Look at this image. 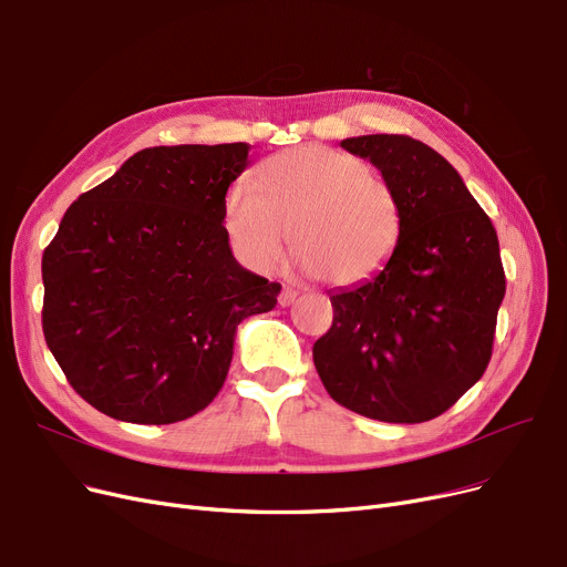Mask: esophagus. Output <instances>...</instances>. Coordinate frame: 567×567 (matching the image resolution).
<instances>
[{"mask_svg": "<svg viewBox=\"0 0 567 567\" xmlns=\"http://www.w3.org/2000/svg\"><path fill=\"white\" fill-rule=\"evenodd\" d=\"M297 297H299V291H297V289H291V287H282L280 297H278V303H280V306H291V303L297 301Z\"/></svg>", "mask_w": 567, "mask_h": 567, "instance_id": "esophagus-1", "label": "esophagus"}]
</instances>
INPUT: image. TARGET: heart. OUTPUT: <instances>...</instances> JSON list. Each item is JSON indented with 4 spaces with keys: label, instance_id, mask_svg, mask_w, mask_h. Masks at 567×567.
Instances as JSON below:
<instances>
[{
    "label": "heart",
    "instance_id": "heart-1",
    "mask_svg": "<svg viewBox=\"0 0 567 567\" xmlns=\"http://www.w3.org/2000/svg\"><path fill=\"white\" fill-rule=\"evenodd\" d=\"M224 230L251 268H276L289 238L306 272L352 287L394 255L402 203L367 158L308 144L264 161L257 186L247 179L228 186Z\"/></svg>",
    "mask_w": 567,
    "mask_h": 567
}]
</instances>
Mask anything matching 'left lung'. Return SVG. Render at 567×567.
Listing matches in <instances>:
<instances>
[{
  "mask_svg": "<svg viewBox=\"0 0 567 567\" xmlns=\"http://www.w3.org/2000/svg\"><path fill=\"white\" fill-rule=\"evenodd\" d=\"M341 146L390 182L402 236L371 280L329 291L333 322L312 362L341 406L383 423H425L491 362L505 299L497 234L455 167L421 140L360 135Z\"/></svg>",
  "mask_w": 567,
  "mask_h": 567,
  "instance_id": "obj_1",
  "label": "left lung"
}]
</instances>
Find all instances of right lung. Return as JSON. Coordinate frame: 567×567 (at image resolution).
Returning a JSON list of instances; mask_svg holds the SVG:
<instances>
[{
    "label": "right lung",
    "mask_w": 567,
    "mask_h": 567,
    "mask_svg": "<svg viewBox=\"0 0 567 567\" xmlns=\"http://www.w3.org/2000/svg\"><path fill=\"white\" fill-rule=\"evenodd\" d=\"M249 144L152 146L81 194L44 249L47 346L70 385L123 423L167 425L221 390L238 324L280 285L243 268L224 196Z\"/></svg>",
    "instance_id": "1"
}]
</instances>
